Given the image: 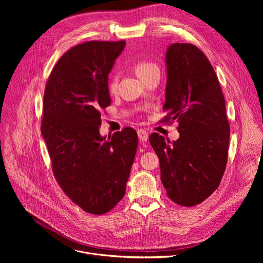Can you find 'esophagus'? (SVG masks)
<instances>
[{
  "label": "esophagus",
  "mask_w": 263,
  "mask_h": 263,
  "mask_svg": "<svg viewBox=\"0 0 263 263\" xmlns=\"http://www.w3.org/2000/svg\"><path fill=\"white\" fill-rule=\"evenodd\" d=\"M137 135H139V139L142 142H146L148 140V132L144 129H140L139 131H137Z\"/></svg>",
  "instance_id": "1"
}]
</instances>
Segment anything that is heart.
I'll return each mask as SVG.
<instances>
[{
    "instance_id": "obj_1",
    "label": "heart",
    "mask_w": 263,
    "mask_h": 263,
    "mask_svg": "<svg viewBox=\"0 0 263 263\" xmlns=\"http://www.w3.org/2000/svg\"><path fill=\"white\" fill-rule=\"evenodd\" d=\"M134 69H135L136 74L139 76V78H142V77L146 76L147 73H149V72H151V71L159 70L157 65H155L154 63L146 62V61L137 62V63L134 65ZM108 89H109L110 92H115V91H116V89H117V80H116V79H113V80L109 81Z\"/></svg>"
}]
</instances>
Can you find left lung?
<instances>
[{"mask_svg": "<svg viewBox=\"0 0 263 263\" xmlns=\"http://www.w3.org/2000/svg\"><path fill=\"white\" fill-rule=\"evenodd\" d=\"M165 65L167 116L163 121L177 120L180 136L171 142L153 133L149 142L159 157L167 196L192 206L217 189L226 168L230 130L225 99L213 67L196 46L170 45Z\"/></svg>", "mask_w": 263, "mask_h": 263, "instance_id": "obj_1", "label": "left lung"}]
</instances>
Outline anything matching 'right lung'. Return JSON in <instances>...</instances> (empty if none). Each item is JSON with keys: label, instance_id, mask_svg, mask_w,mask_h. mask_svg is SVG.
<instances>
[{"label": "right lung", "instance_id": "right-lung-1", "mask_svg": "<svg viewBox=\"0 0 263 263\" xmlns=\"http://www.w3.org/2000/svg\"><path fill=\"white\" fill-rule=\"evenodd\" d=\"M126 41H87L67 51L49 77L41 134L55 178L91 214H103L124 196L137 149L132 128L106 139L101 108L110 105L108 74Z\"/></svg>", "mask_w": 263, "mask_h": 263}]
</instances>
